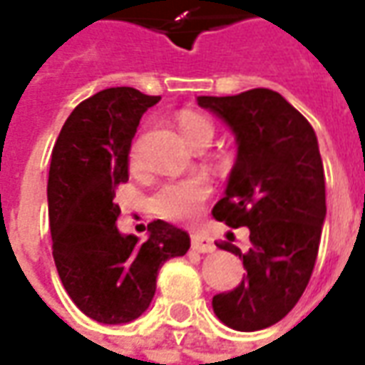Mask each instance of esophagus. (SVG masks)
<instances>
[{"label":"esophagus","instance_id":"esophagus-1","mask_svg":"<svg viewBox=\"0 0 365 365\" xmlns=\"http://www.w3.org/2000/svg\"><path fill=\"white\" fill-rule=\"evenodd\" d=\"M191 246L197 252H213L215 250L213 238L209 237L207 232H203V230H193L191 232Z\"/></svg>","mask_w":365,"mask_h":365}]
</instances>
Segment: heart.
<instances>
[{
  "mask_svg": "<svg viewBox=\"0 0 365 365\" xmlns=\"http://www.w3.org/2000/svg\"><path fill=\"white\" fill-rule=\"evenodd\" d=\"M180 128L187 143L193 144L199 138H213V125L197 113L183 111L180 115ZM143 162L140 156V140L135 138L128 150V164L130 168H138ZM209 183L203 175H191L183 180H174L160 185L158 191L152 195V211L168 219V221H185L197 213L199 203L207 197Z\"/></svg>",
  "mask_w": 365,
  "mask_h": 365,
  "instance_id": "obj_1",
  "label": "heart"
}]
</instances>
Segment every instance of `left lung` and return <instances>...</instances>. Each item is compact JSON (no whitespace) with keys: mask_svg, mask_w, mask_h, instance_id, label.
<instances>
[{"mask_svg":"<svg viewBox=\"0 0 365 365\" xmlns=\"http://www.w3.org/2000/svg\"><path fill=\"white\" fill-rule=\"evenodd\" d=\"M237 143L225 197L213 217L232 229L248 227L250 248L225 242L246 275L232 291L217 293L219 321L242 332L268 329L295 307L313 274L327 217L324 170L309 120L268 88L238 96H199Z\"/></svg>","mask_w":365,"mask_h":365,"instance_id":"left-lung-1","label":"left lung"}]
</instances>
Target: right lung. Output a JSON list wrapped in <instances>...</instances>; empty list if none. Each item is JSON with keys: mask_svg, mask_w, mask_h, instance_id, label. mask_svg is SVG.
I'll return each instance as SVG.
<instances>
[{"mask_svg": "<svg viewBox=\"0 0 365 365\" xmlns=\"http://www.w3.org/2000/svg\"><path fill=\"white\" fill-rule=\"evenodd\" d=\"M135 88H109L76 107L60 130L48 172L52 256L70 299L90 319L125 324L150 307L162 264L190 250V235L156 219L148 238L123 235L115 187L128 180V150L148 107Z\"/></svg>", "mask_w": 365, "mask_h": 365, "instance_id": "1", "label": "right lung"}]
</instances>
